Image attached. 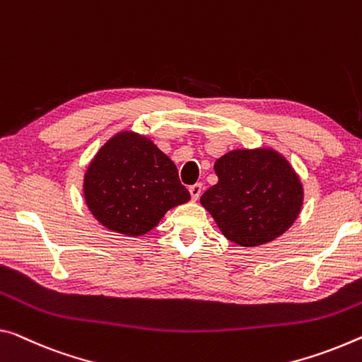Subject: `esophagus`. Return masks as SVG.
<instances>
[{"mask_svg": "<svg viewBox=\"0 0 362 362\" xmlns=\"http://www.w3.org/2000/svg\"><path fill=\"white\" fill-rule=\"evenodd\" d=\"M189 192H191V199L192 200H197L200 197V194H202V185H194L189 187Z\"/></svg>", "mask_w": 362, "mask_h": 362, "instance_id": "1", "label": "esophagus"}]
</instances>
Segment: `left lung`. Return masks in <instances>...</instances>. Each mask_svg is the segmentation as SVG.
Masks as SVG:
<instances>
[{
  "mask_svg": "<svg viewBox=\"0 0 362 362\" xmlns=\"http://www.w3.org/2000/svg\"><path fill=\"white\" fill-rule=\"evenodd\" d=\"M214 170L218 182L202 194L200 204L238 246L274 241L301 214V177L274 147L233 148L216 158Z\"/></svg>",
  "mask_w": 362,
  "mask_h": 362,
  "instance_id": "left-lung-1",
  "label": "left lung"
}]
</instances>
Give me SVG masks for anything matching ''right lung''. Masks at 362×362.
<instances>
[{
    "label": "right lung",
    "mask_w": 362,
    "mask_h": 362,
    "mask_svg": "<svg viewBox=\"0 0 362 362\" xmlns=\"http://www.w3.org/2000/svg\"><path fill=\"white\" fill-rule=\"evenodd\" d=\"M82 192L100 225L124 236H142L170 209L191 199L177 168L152 139L126 129L116 132L88 163Z\"/></svg>",
    "instance_id": "1"
}]
</instances>
